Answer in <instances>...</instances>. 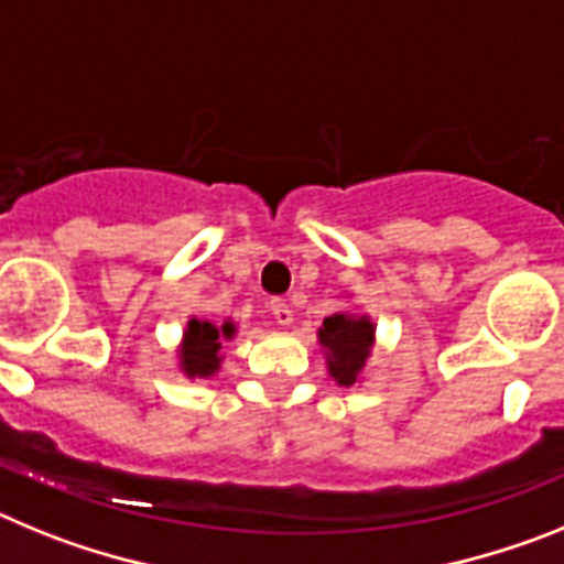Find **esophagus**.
<instances>
[{"label":"esophagus","instance_id":"34e87169","mask_svg":"<svg viewBox=\"0 0 564 564\" xmlns=\"http://www.w3.org/2000/svg\"><path fill=\"white\" fill-rule=\"evenodd\" d=\"M269 312H272L275 323H281V326H289V323H292V310H289V303L281 301V297H272V301H269Z\"/></svg>","mask_w":564,"mask_h":564}]
</instances>
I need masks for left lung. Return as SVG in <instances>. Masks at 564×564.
I'll return each mask as SVG.
<instances>
[{"mask_svg":"<svg viewBox=\"0 0 564 564\" xmlns=\"http://www.w3.org/2000/svg\"><path fill=\"white\" fill-rule=\"evenodd\" d=\"M375 329L366 317L332 315L323 321L321 343L329 349V371L340 386H351L366 366Z\"/></svg>","mask_w":564,"mask_h":564,"instance_id":"1","label":"left lung"}]
</instances>
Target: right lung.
Masks as SVG:
<instances>
[{
    "mask_svg": "<svg viewBox=\"0 0 564 564\" xmlns=\"http://www.w3.org/2000/svg\"><path fill=\"white\" fill-rule=\"evenodd\" d=\"M232 326H213L207 321H189V329L184 335V355H181V366L189 377L195 375H213L218 369V349H221V335H229Z\"/></svg>",
    "mask_w": 564,
    "mask_h": 564,
    "instance_id": "right-lung-1",
    "label": "right lung"
}]
</instances>
